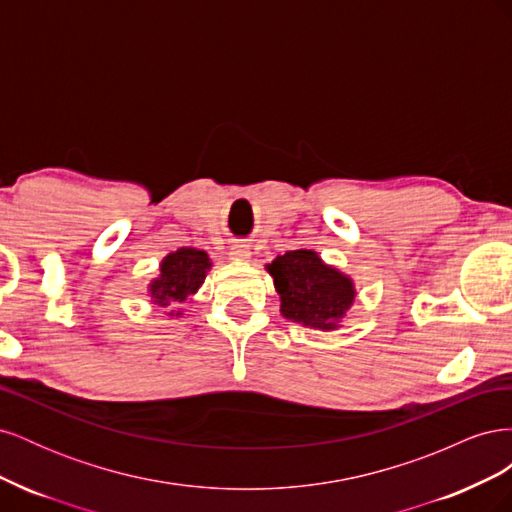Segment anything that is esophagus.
Segmentation results:
<instances>
[{
    "mask_svg": "<svg viewBox=\"0 0 512 512\" xmlns=\"http://www.w3.org/2000/svg\"><path fill=\"white\" fill-rule=\"evenodd\" d=\"M250 258H252L250 247H247V245H232V250H230V260H237V262H250Z\"/></svg>",
    "mask_w": 512,
    "mask_h": 512,
    "instance_id": "obj_1",
    "label": "esophagus"
}]
</instances>
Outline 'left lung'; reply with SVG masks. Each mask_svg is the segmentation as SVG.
<instances>
[{"label": "left lung", "mask_w": 512, "mask_h": 512, "mask_svg": "<svg viewBox=\"0 0 512 512\" xmlns=\"http://www.w3.org/2000/svg\"><path fill=\"white\" fill-rule=\"evenodd\" d=\"M265 269L273 277L286 320L314 331L344 327L359 294L348 273L327 265L318 252L305 247L275 256Z\"/></svg>", "instance_id": "8db88e82"}]
</instances>
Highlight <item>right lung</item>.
Segmentation results:
<instances>
[{"mask_svg": "<svg viewBox=\"0 0 512 512\" xmlns=\"http://www.w3.org/2000/svg\"><path fill=\"white\" fill-rule=\"evenodd\" d=\"M213 262L205 250L198 247H179L160 262V273L147 286L151 301L162 309L170 305H181L198 292L205 284V277L211 271ZM170 318H183L181 309H168Z\"/></svg>", "mask_w": 512, "mask_h": 512, "instance_id": "obj_1", "label": "right lung"}]
</instances>
